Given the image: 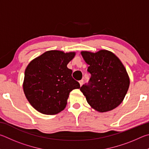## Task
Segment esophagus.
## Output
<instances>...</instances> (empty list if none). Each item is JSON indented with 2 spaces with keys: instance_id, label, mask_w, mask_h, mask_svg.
<instances>
[{
  "instance_id": "34e87169",
  "label": "esophagus",
  "mask_w": 149,
  "mask_h": 149,
  "mask_svg": "<svg viewBox=\"0 0 149 149\" xmlns=\"http://www.w3.org/2000/svg\"><path fill=\"white\" fill-rule=\"evenodd\" d=\"M83 82H84V81H83V80H80V81H79V84L80 85V86H82Z\"/></svg>"
}]
</instances>
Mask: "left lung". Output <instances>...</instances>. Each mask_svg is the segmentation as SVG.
Returning a JSON list of instances; mask_svg holds the SVG:
<instances>
[{
    "instance_id": "left-lung-1",
    "label": "left lung",
    "mask_w": 149,
    "mask_h": 149,
    "mask_svg": "<svg viewBox=\"0 0 149 149\" xmlns=\"http://www.w3.org/2000/svg\"><path fill=\"white\" fill-rule=\"evenodd\" d=\"M81 55L89 65L91 78L80 91L95 111L105 113L113 110L123 101L130 86L126 68L115 54L106 49L95 53L82 51Z\"/></svg>"
}]
</instances>
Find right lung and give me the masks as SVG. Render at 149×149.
Wrapping results in <instances>:
<instances>
[{
    "label": "right lung",
    "instance_id": "1",
    "mask_svg": "<svg viewBox=\"0 0 149 149\" xmlns=\"http://www.w3.org/2000/svg\"><path fill=\"white\" fill-rule=\"evenodd\" d=\"M74 52L49 50L31 61L25 70L23 88L26 98L39 113L53 115L64 110L69 93L79 89L67 65Z\"/></svg>",
    "mask_w": 149,
    "mask_h": 149
}]
</instances>
